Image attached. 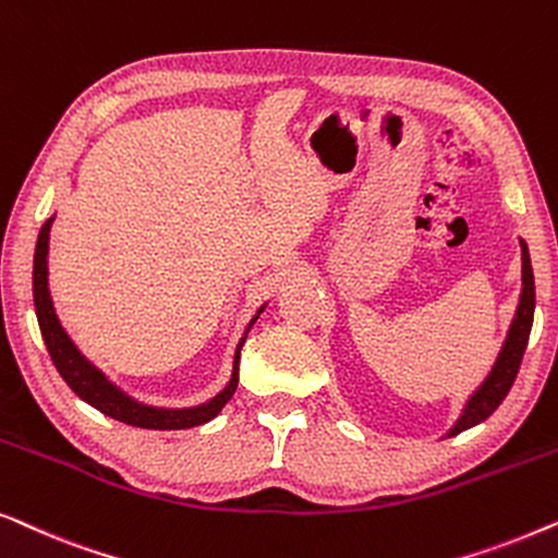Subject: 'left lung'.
Wrapping results in <instances>:
<instances>
[{
	"mask_svg": "<svg viewBox=\"0 0 558 558\" xmlns=\"http://www.w3.org/2000/svg\"><path fill=\"white\" fill-rule=\"evenodd\" d=\"M521 248H523V289H521V302H518L513 325H510L508 338L502 342V350L498 361L493 365L490 376H487L485 384L472 393V399L462 411L460 422L449 429V434H460L464 429H470V426L485 422V418L500 407L502 399H506L510 386H513V380L518 376V368H521L525 345H529L531 325H533V310H536V287H533L529 246L521 241Z\"/></svg>",
	"mask_w": 558,
	"mask_h": 558,
	"instance_id": "obj_1",
	"label": "left lung"
}]
</instances>
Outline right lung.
<instances>
[{"label":"right lung","mask_w":558,"mask_h":558,"mask_svg":"<svg viewBox=\"0 0 558 558\" xmlns=\"http://www.w3.org/2000/svg\"><path fill=\"white\" fill-rule=\"evenodd\" d=\"M50 226H52V218L40 228V235H37L35 264H33V296H35V312H37V323H40L43 340L45 345H48L52 363H56V368L60 376H63L65 384L71 386L83 401L101 411V414L117 418V422L140 426V429H159V432L190 429V426H201L205 422H210V418H216L220 414V409L231 401V396L235 393V386H239V357H241L243 342H246V335H243V340L239 342V350H235L231 384H228L216 399H210L208 403H203V407L197 409L142 407V403H136L129 399V396L121 393L119 388H113L109 380H106L101 373H98L94 365L78 353V348L73 345L63 327H60L56 310H52V302H50V292H48ZM256 317L251 319V325L256 323Z\"/></svg>","instance_id":"1"}]
</instances>
